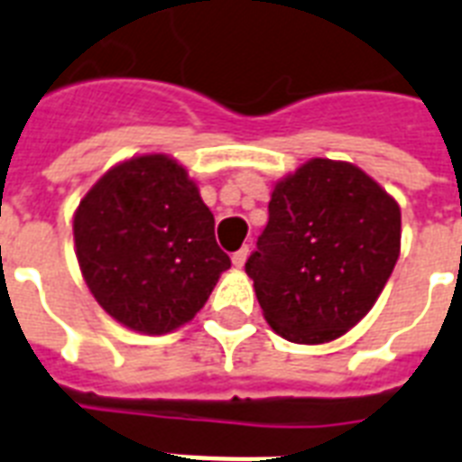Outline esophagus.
Returning <instances> with one entry per match:
<instances>
[{
  "label": "esophagus",
  "mask_w": 462,
  "mask_h": 462,
  "mask_svg": "<svg viewBox=\"0 0 462 462\" xmlns=\"http://www.w3.org/2000/svg\"><path fill=\"white\" fill-rule=\"evenodd\" d=\"M246 256H249V246H242L239 252L232 254V263H235V268H242L246 263Z\"/></svg>",
  "instance_id": "obj_1"
}]
</instances>
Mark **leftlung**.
Instances as JSON below:
<instances>
[{
  "label": "left lung",
  "instance_id": "left-lung-1",
  "mask_svg": "<svg viewBox=\"0 0 462 462\" xmlns=\"http://www.w3.org/2000/svg\"><path fill=\"white\" fill-rule=\"evenodd\" d=\"M401 256V206L352 162L311 158L275 181L246 261L268 326L321 345L357 326Z\"/></svg>",
  "mask_w": 462,
  "mask_h": 462
}]
</instances>
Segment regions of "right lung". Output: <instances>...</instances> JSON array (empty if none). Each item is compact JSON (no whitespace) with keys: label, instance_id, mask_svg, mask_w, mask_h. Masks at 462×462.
<instances>
[{"label":"right lung","instance_id":"right-lung-1","mask_svg":"<svg viewBox=\"0 0 462 462\" xmlns=\"http://www.w3.org/2000/svg\"><path fill=\"white\" fill-rule=\"evenodd\" d=\"M187 167L143 153L110 167L74 213V245L90 295L117 323L162 336L206 304L230 256Z\"/></svg>","mask_w":462,"mask_h":462}]
</instances>
